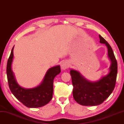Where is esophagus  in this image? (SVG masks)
Returning <instances> with one entry per match:
<instances>
[{"mask_svg":"<svg viewBox=\"0 0 124 124\" xmlns=\"http://www.w3.org/2000/svg\"><path fill=\"white\" fill-rule=\"evenodd\" d=\"M69 66V63L67 62V61H63V62L61 63V67L62 70H65L68 68Z\"/></svg>","mask_w":124,"mask_h":124,"instance_id":"obj_1","label":"esophagus"}]
</instances>
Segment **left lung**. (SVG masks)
<instances>
[{
	"label": "left lung",
	"instance_id": "1",
	"mask_svg": "<svg viewBox=\"0 0 124 124\" xmlns=\"http://www.w3.org/2000/svg\"><path fill=\"white\" fill-rule=\"evenodd\" d=\"M99 37L100 43L105 44L107 46L108 56L112 62L109 73L97 82H91L85 79L79 72L70 70L73 97L77 102L82 105L95 106L102 104L111 94L116 85L117 60L110 45L100 35Z\"/></svg>",
	"mask_w": 124,
	"mask_h": 124
}]
</instances>
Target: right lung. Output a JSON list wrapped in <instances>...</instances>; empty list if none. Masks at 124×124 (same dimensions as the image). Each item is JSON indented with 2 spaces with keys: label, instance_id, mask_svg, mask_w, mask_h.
<instances>
[{
  "label": "right lung",
  "instance_id": "obj_1",
  "mask_svg": "<svg viewBox=\"0 0 124 124\" xmlns=\"http://www.w3.org/2000/svg\"><path fill=\"white\" fill-rule=\"evenodd\" d=\"M13 50L14 47L8 59L6 70L8 84L11 93L19 101L28 108H39L48 104L53 98V81L55 77L60 73V66L49 69L44 77L43 82L38 86L32 89H24L17 84L11 69Z\"/></svg>",
  "mask_w": 124,
  "mask_h": 124
}]
</instances>
